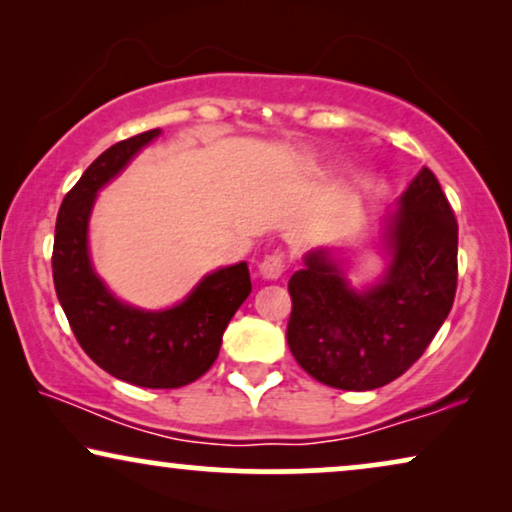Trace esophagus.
<instances>
[{
	"label": "esophagus",
	"instance_id": "obj_1",
	"mask_svg": "<svg viewBox=\"0 0 512 512\" xmlns=\"http://www.w3.org/2000/svg\"><path fill=\"white\" fill-rule=\"evenodd\" d=\"M284 272V254H270L258 263V275L263 279H279Z\"/></svg>",
	"mask_w": 512,
	"mask_h": 512
}]
</instances>
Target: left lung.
Listing matches in <instances>:
<instances>
[{
	"label": "left lung",
	"instance_id": "1",
	"mask_svg": "<svg viewBox=\"0 0 512 512\" xmlns=\"http://www.w3.org/2000/svg\"><path fill=\"white\" fill-rule=\"evenodd\" d=\"M454 212L436 174L422 167L384 221L387 268L356 289L347 258L312 249L293 272L286 326L291 354L314 380L368 391L401 377L443 326L457 293Z\"/></svg>",
	"mask_w": 512,
	"mask_h": 512
}]
</instances>
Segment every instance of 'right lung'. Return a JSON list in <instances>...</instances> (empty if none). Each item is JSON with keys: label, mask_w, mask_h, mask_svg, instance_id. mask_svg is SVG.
I'll use <instances>...</instances> for the list:
<instances>
[{"label": "right lung", "mask_w": 512, "mask_h": 512, "mask_svg": "<svg viewBox=\"0 0 512 512\" xmlns=\"http://www.w3.org/2000/svg\"><path fill=\"white\" fill-rule=\"evenodd\" d=\"M160 130L109 146L62 200L53 242V282L69 326L90 359L118 380L146 389H177L205 375L221 338L247 296V263L209 272L181 303L144 310L116 298L95 272L88 223L97 193L116 179Z\"/></svg>", "instance_id": "1"}]
</instances>
